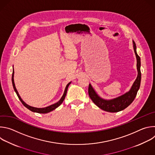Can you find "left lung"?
I'll use <instances>...</instances> for the list:
<instances>
[{
	"label": "left lung",
	"instance_id": "1",
	"mask_svg": "<svg viewBox=\"0 0 155 155\" xmlns=\"http://www.w3.org/2000/svg\"><path fill=\"white\" fill-rule=\"evenodd\" d=\"M134 50L137 58V68L138 71L137 77L132 86L130 91L126 94L112 100H105L101 98L94 91L91 85L90 84L88 87V94L93 102L100 108L108 112H118L125 109L134 100L137 91L140 87L141 81L140 72V58L136 52V43L133 41Z\"/></svg>",
	"mask_w": 155,
	"mask_h": 155
}]
</instances>
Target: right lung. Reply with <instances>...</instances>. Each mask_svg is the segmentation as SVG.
Here are the masks:
<instances>
[{
    "instance_id": "obj_1",
    "label": "right lung",
    "mask_w": 155,
    "mask_h": 155,
    "mask_svg": "<svg viewBox=\"0 0 155 155\" xmlns=\"http://www.w3.org/2000/svg\"><path fill=\"white\" fill-rule=\"evenodd\" d=\"M13 76H14V71H13V74H12V84H13V88H14V90L16 92L19 99L20 100V101L21 102V103L23 104L27 108H28L29 110H30L31 111L33 112H36V113H39V114H47V113H48V112H50L51 111H53V110H54L55 108H56L57 107H58L62 103V102L64 101V99H65V97L66 96V93H67V91H68V87L69 86V84H71V82L69 83L67 86H66L65 87V91H64V94L63 96H62V97L61 98V99L56 103L53 104V105H51L48 107H45V108H35V107H31V106H29L28 105V104H26L23 100L21 99V98L20 97L16 89V87H15V83H14V79H13Z\"/></svg>"
}]
</instances>
